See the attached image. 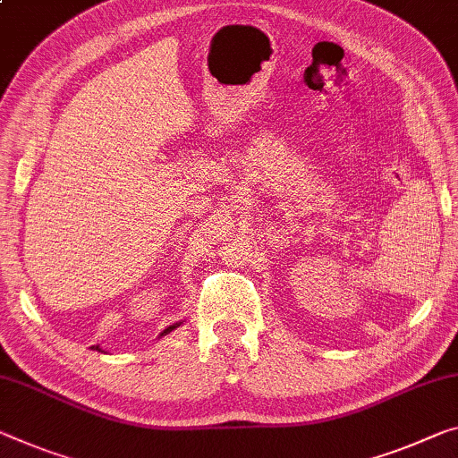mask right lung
Masks as SVG:
<instances>
[{"mask_svg": "<svg viewBox=\"0 0 458 458\" xmlns=\"http://www.w3.org/2000/svg\"><path fill=\"white\" fill-rule=\"evenodd\" d=\"M178 326H182V321H180V323H174V326H170V327H165V329H164V332H161V334H159V337H161V335H165V334H170V332H172V329H175V327H178ZM91 350L104 352V350H102L100 346H98V344H96V346H91Z\"/></svg>", "mask_w": 458, "mask_h": 458, "instance_id": "add662e5", "label": "right lung"}]
</instances>
